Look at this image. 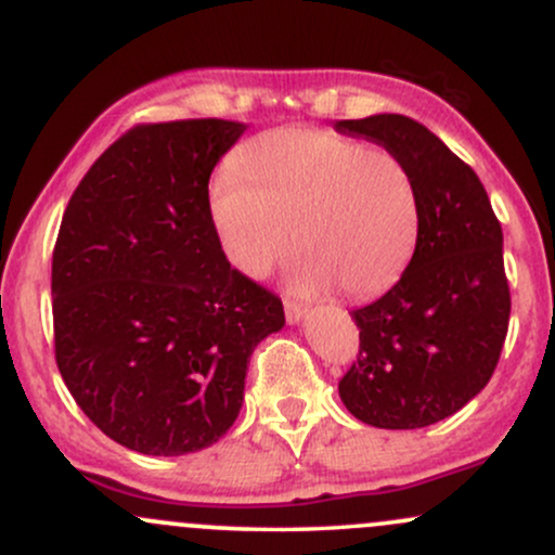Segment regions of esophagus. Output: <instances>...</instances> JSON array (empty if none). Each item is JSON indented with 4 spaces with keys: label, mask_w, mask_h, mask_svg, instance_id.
<instances>
[{
    "label": "esophagus",
    "mask_w": 555,
    "mask_h": 555,
    "mask_svg": "<svg viewBox=\"0 0 555 555\" xmlns=\"http://www.w3.org/2000/svg\"><path fill=\"white\" fill-rule=\"evenodd\" d=\"M284 315H286V321H289V323H297L299 318L305 315V305L297 302V299L284 297Z\"/></svg>",
    "instance_id": "1"
}]
</instances>
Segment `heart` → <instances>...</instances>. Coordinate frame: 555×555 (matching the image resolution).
<instances>
[{"label": "heart", "mask_w": 555, "mask_h": 555, "mask_svg": "<svg viewBox=\"0 0 555 555\" xmlns=\"http://www.w3.org/2000/svg\"><path fill=\"white\" fill-rule=\"evenodd\" d=\"M208 208L237 271L263 276L297 240L299 286L336 284L347 297L397 282L420 232L415 184L399 156L318 127L247 143L234 169L214 177Z\"/></svg>", "instance_id": "b5f03b06"}]
</instances>
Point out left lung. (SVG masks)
Masks as SVG:
<instances>
[{
    "mask_svg": "<svg viewBox=\"0 0 555 555\" xmlns=\"http://www.w3.org/2000/svg\"><path fill=\"white\" fill-rule=\"evenodd\" d=\"M399 156L420 203L412 260L384 297L352 310L358 360L339 397L362 423L412 430L441 423L488 386L512 313L503 232L486 188L441 138L404 114L341 119Z\"/></svg>",
    "mask_w": 555,
    "mask_h": 555,
    "instance_id": "obj_1",
    "label": "left lung"
}]
</instances>
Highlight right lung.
Here are the masks:
<instances>
[{
    "instance_id": "obj_1",
    "label": "right lung",
    "mask_w": 555,
    "mask_h": 555,
    "mask_svg": "<svg viewBox=\"0 0 555 555\" xmlns=\"http://www.w3.org/2000/svg\"><path fill=\"white\" fill-rule=\"evenodd\" d=\"M245 125H135L86 171L52 256L54 358L73 399L112 441L180 456L240 415L282 299L229 266L208 180Z\"/></svg>"
}]
</instances>
